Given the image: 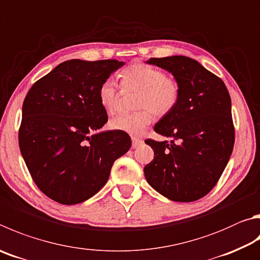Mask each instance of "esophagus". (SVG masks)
Segmentation results:
<instances>
[{
  "mask_svg": "<svg viewBox=\"0 0 260 260\" xmlns=\"http://www.w3.org/2000/svg\"><path fill=\"white\" fill-rule=\"evenodd\" d=\"M142 143H143V140H141L139 138H132V148L133 149L138 148V146Z\"/></svg>",
  "mask_w": 260,
  "mask_h": 260,
  "instance_id": "obj_1",
  "label": "esophagus"
}]
</instances>
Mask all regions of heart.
<instances>
[{"label":"heart","mask_w":260,"mask_h":260,"mask_svg":"<svg viewBox=\"0 0 260 260\" xmlns=\"http://www.w3.org/2000/svg\"><path fill=\"white\" fill-rule=\"evenodd\" d=\"M120 78L125 87L141 89L136 107L142 109L112 118L109 122L112 129L141 135L152 122L153 114L158 117L166 116L177 106L181 94L179 84L175 78L167 76L162 69L136 62L122 70ZM118 98L119 92L115 82L112 79L103 81L98 89V99L108 114L117 112Z\"/></svg>","instance_id":"heart-1"}]
</instances>
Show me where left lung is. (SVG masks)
Here are the masks:
<instances>
[{
    "instance_id": "obj_1",
    "label": "left lung",
    "mask_w": 260,
    "mask_h": 260,
    "mask_svg": "<svg viewBox=\"0 0 260 260\" xmlns=\"http://www.w3.org/2000/svg\"><path fill=\"white\" fill-rule=\"evenodd\" d=\"M146 63L171 73L181 88L177 106L154 125L172 141L146 140L155 157L144 167L160 194L191 202L212 190L234 145L231 98L224 82L188 56L151 58Z\"/></svg>"
}]
</instances>
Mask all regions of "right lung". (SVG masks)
<instances>
[{
  "label": "right lung",
  "instance_id": "1",
  "mask_svg": "<svg viewBox=\"0 0 260 260\" xmlns=\"http://www.w3.org/2000/svg\"><path fill=\"white\" fill-rule=\"evenodd\" d=\"M118 60L64 61L39 79L23 100L19 146L37 187L61 205H76L105 186L115 160L129 150L124 132H100L108 121L98 99Z\"/></svg>",
  "mask_w": 260,
  "mask_h": 260
}]
</instances>
